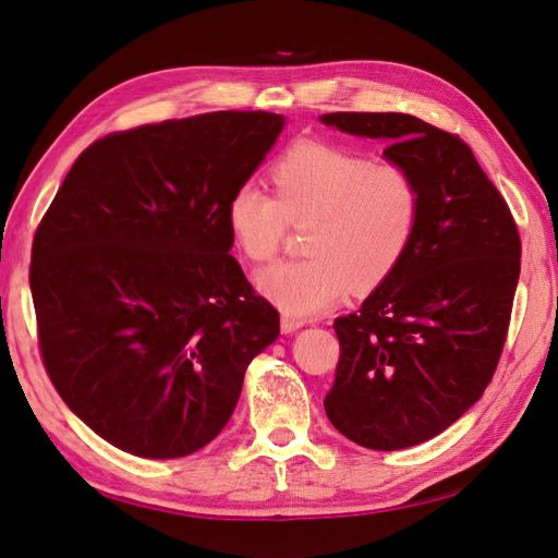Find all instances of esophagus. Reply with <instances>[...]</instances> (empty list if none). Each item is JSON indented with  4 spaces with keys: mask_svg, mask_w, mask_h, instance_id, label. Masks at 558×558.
I'll return each instance as SVG.
<instances>
[{
    "mask_svg": "<svg viewBox=\"0 0 558 558\" xmlns=\"http://www.w3.org/2000/svg\"><path fill=\"white\" fill-rule=\"evenodd\" d=\"M302 328L300 318H291V316H281V332H295Z\"/></svg>",
    "mask_w": 558,
    "mask_h": 558,
    "instance_id": "1",
    "label": "esophagus"
}]
</instances>
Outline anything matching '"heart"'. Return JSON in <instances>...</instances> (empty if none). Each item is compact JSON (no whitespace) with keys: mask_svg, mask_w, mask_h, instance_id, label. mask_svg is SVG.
Returning a JSON list of instances; mask_svg holds the SVG:
<instances>
[{"mask_svg":"<svg viewBox=\"0 0 558 558\" xmlns=\"http://www.w3.org/2000/svg\"><path fill=\"white\" fill-rule=\"evenodd\" d=\"M275 193L256 183L234 191L228 232L253 263L279 251L291 226H307L302 260L256 275L258 291L289 316L328 312L353 286L373 291L408 256L421 216L414 174L328 142H298L272 167Z\"/></svg>","mask_w":558,"mask_h":558,"instance_id":"1","label":"heart"}]
</instances>
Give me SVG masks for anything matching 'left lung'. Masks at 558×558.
I'll return each mask as SVG.
<instances>
[{
    "label": "left lung",
    "mask_w": 558,
    "mask_h": 558,
    "mask_svg": "<svg viewBox=\"0 0 558 558\" xmlns=\"http://www.w3.org/2000/svg\"><path fill=\"white\" fill-rule=\"evenodd\" d=\"M356 137L384 140L410 170L421 216L408 256L335 318L340 363L324 408L351 442L396 451L440 435L492 381L508 335L521 240L508 202L470 146L410 113H324Z\"/></svg>",
    "instance_id": "left-lung-1"
}]
</instances>
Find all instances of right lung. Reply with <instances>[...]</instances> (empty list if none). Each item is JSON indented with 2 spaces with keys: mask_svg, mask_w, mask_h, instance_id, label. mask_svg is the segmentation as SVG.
Segmentation results:
<instances>
[{
  "mask_svg": "<svg viewBox=\"0 0 558 558\" xmlns=\"http://www.w3.org/2000/svg\"><path fill=\"white\" fill-rule=\"evenodd\" d=\"M269 111H214L113 132L64 177L32 244L29 289L56 391L142 459L221 433L279 314L230 256V195L283 130Z\"/></svg>",
  "mask_w": 558,
  "mask_h": 558,
  "instance_id": "add662e5",
  "label": "right lung"
}]
</instances>
